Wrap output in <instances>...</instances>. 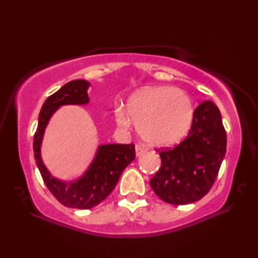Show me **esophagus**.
<instances>
[{
    "mask_svg": "<svg viewBox=\"0 0 258 258\" xmlns=\"http://www.w3.org/2000/svg\"><path fill=\"white\" fill-rule=\"evenodd\" d=\"M135 151H136V156H141L147 151V148L143 146V144H136L135 147Z\"/></svg>",
    "mask_w": 258,
    "mask_h": 258,
    "instance_id": "1",
    "label": "esophagus"
}]
</instances>
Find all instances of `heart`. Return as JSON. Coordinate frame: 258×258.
I'll list each match as a JSON object with an SVG mask.
<instances>
[{
	"label": "heart",
	"instance_id": "obj_1",
	"mask_svg": "<svg viewBox=\"0 0 258 258\" xmlns=\"http://www.w3.org/2000/svg\"><path fill=\"white\" fill-rule=\"evenodd\" d=\"M115 118L123 129L132 121L147 143L170 147L188 135L195 116L192 100L185 91L169 86L144 87L130 95L126 110L116 107Z\"/></svg>",
	"mask_w": 258,
	"mask_h": 258
}]
</instances>
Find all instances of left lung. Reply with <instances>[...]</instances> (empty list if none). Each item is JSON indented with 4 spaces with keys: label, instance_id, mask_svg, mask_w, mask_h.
Masks as SVG:
<instances>
[{
    "label": "left lung",
    "instance_id": "left-lung-1",
    "mask_svg": "<svg viewBox=\"0 0 258 258\" xmlns=\"http://www.w3.org/2000/svg\"><path fill=\"white\" fill-rule=\"evenodd\" d=\"M227 151L222 116L211 101L201 103L188 136L172 149L160 153L161 168L150 185L162 201L175 206L194 203L207 195Z\"/></svg>",
    "mask_w": 258,
    "mask_h": 258
}]
</instances>
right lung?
I'll return each instance as SVG.
<instances>
[{"label": "right lung", "mask_w": 258, "mask_h": 258, "mask_svg": "<svg viewBox=\"0 0 258 258\" xmlns=\"http://www.w3.org/2000/svg\"><path fill=\"white\" fill-rule=\"evenodd\" d=\"M86 80H74L49 96L42 105L34 136V156L42 178L59 203L74 209H91L107 199L117 184L118 178L135 158L134 144H102L98 146L93 162L75 181H61L50 174L41 156L44 132L51 116L62 105L89 103Z\"/></svg>", "instance_id": "obj_1"}]
</instances>
